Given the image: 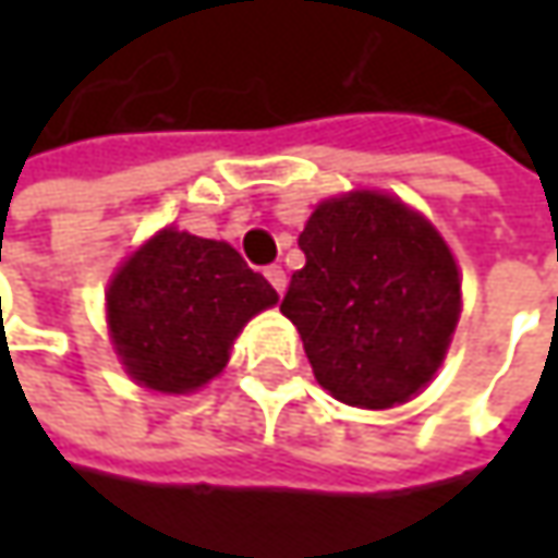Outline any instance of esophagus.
<instances>
[{
	"mask_svg": "<svg viewBox=\"0 0 558 558\" xmlns=\"http://www.w3.org/2000/svg\"><path fill=\"white\" fill-rule=\"evenodd\" d=\"M264 276H267V282L272 286V289L279 291V294L286 291V282H289V279H286V269L279 267V264H272V267L264 269Z\"/></svg>",
	"mask_w": 558,
	"mask_h": 558,
	"instance_id": "esophagus-1",
	"label": "esophagus"
}]
</instances>
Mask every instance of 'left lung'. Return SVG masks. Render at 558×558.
I'll use <instances>...</instances> for the list:
<instances>
[{
  "label": "left lung",
  "instance_id": "8db88e82",
  "mask_svg": "<svg viewBox=\"0 0 558 558\" xmlns=\"http://www.w3.org/2000/svg\"><path fill=\"white\" fill-rule=\"evenodd\" d=\"M298 245L282 313L316 381L341 403L385 410L435 375L460 319V272L435 226L375 192L323 202Z\"/></svg>",
  "mask_w": 558,
  "mask_h": 558
}]
</instances>
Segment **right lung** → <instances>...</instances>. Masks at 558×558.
Wrapping results in <instances>:
<instances>
[{"mask_svg":"<svg viewBox=\"0 0 558 558\" xmlns=\"http://www.w3.org/2000/svg\"><path fill=\"white\" fill-rule=\"evenodd\" d=\"M276 301L235 247L163 229L114 276L108 323L126 373L185 395L223 369L232 338Z\"/></svg>","mask_w":558,"mask_h":558,"instance_id":"1","label":"right lung"}]
</instances>
